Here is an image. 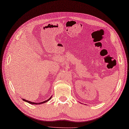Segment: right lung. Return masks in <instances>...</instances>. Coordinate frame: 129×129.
Returning <instances> with one entry per match:
<instances>
[{
	"label": "right lung",
	"instance_id": "1",
	"mask_svg": "<svg viewBox=\"0 0 129 129\" xmlns=\"http://www.w3.org/2000/svg\"><path fill=\"white\" fill-rule=\"evenodd\" d=\"M51 97H52V96H51L50 97V98L48 99V100H46V101H43V102H40V103H36V102H30V101H27V100H25V99H22L24 101H25V102H28V103H30V104H32V105H40V104H43V103H46V102H48V101H49V100L51 99Z\"/></svg>",
	"mask_w": 129,
	"mask_h": 129
}]
</instances>
